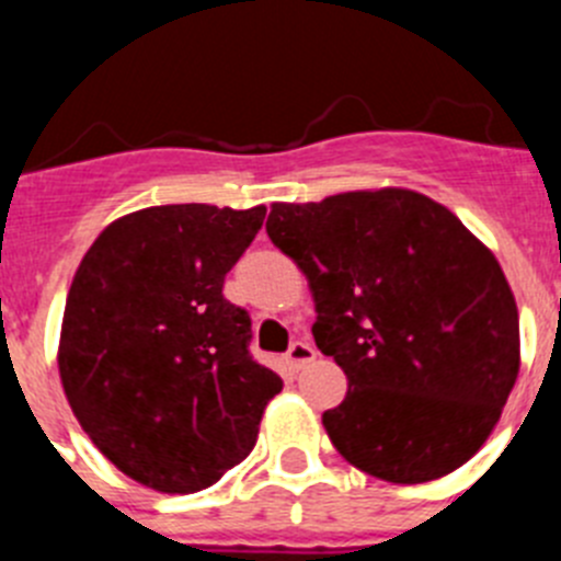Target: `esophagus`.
<instances>
[{"instance_id": "34e87169", "label": "esophagus", "mask_w": 561, "mask_h": 561, "mask_svg": "<svg viewBox=\"0 0 561 561\" xmlns=\"http://www.w3.org/2000/svg\"><path fill=\"white\" fill-rule=\"evenodd\" d=\"M317 351L311 348L309 342H291V348L286 351V362H289V368L300 370L304 365H309V362H314Z\"/></svg>"}]
</instances>
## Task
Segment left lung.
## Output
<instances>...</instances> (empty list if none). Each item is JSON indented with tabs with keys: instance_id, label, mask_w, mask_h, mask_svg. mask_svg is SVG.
<instances>
[{
	"instance_id": "obj_1",
	"label": "left lung",
	"mask_w": 561,
	"mask_h": 561,
	"mask_svg": "<svg viewBox=\"0 0 561 561\" xmlns=\"http://www.w3.org/2000/svg\"><path fill=\"white\" fill-rule=\"evenodd\" d=\"M266 236L309 280L317 348L348 376L323 427L390 483L455 472L492 435L519 374V317L497 257L404 187L275 202Z\"/></svg>"
}]
</instances>
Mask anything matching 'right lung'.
<instances>
[{"instance_id":"add662e5","label":"right lung","mask_w":561,"mask_h":561,"mask_svg":"<svg viewBox=\"0 0 561 561\" xmlns=\"http://www.w3.org/2000/svg\"><path fill=\"white\" fill-rule=\"evenodd\" d=\"M266 207L162 205L112 221L67 295L58 370L83 433L123 474L199 492L255 447L284 381L250 356L221 289Z\"/></svg>"}]
</instances>
